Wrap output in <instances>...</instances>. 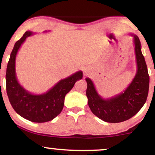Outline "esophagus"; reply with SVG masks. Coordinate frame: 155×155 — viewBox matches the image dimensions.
<instances>
[{
  "label": "esophagus",
  "mask_w": 155,
  "mask_h": 155,
  "mask_svg": "<svg viewBox=\"0 0 155 155\" xmlns=\"http://www.w3.org/2000/svg\"><path fill=\"white\" fill-rule=\"evenodd\" d=\"M84 74H86V75H87L88 74V71L87 70V69H84Z\"/></svg>",
  "instance_id": "1"
}]
</instances>
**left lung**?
<instances>
[{
	"label": "left lung",
	"instance_id": "8db88e82",
	"mask_svg": "<svg viewBox=\"0 0 155 155\" xmlns=\"http://www.w3.org/2000/svg\"><path fill=\"white\" fill-rule=\"evenodd\" d=\"M130 35L133 38L137 71L133 81L123 92L109 98H104L97 92L92 80L86 78L89 107L96 117L104 122L117 123L129 120L143 107L148 96L149 76L141 45L136 35L130 33Z\"/></svg>",
	"mask_w": 155,
	"mask_h": 155
}]
</instances>
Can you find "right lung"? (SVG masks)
<instances>
[{
    "mask_svg": "<svg viewBox=\"0 0 155 155\" xmlns=\"http://www.w3.org/2000/svg\"><path fill=\"white\" fill-rule=\"evenodd\" d=\"M33 33L26 31L15 44L6 68V84L8 100L15 111L23 118L33 122H49L60 114L68 92L78 80L83 77L81 71L61 79L45 93L35 95L26 90L17 79L15 69L16 56L19 48L28 36Z\"/></svg>",
    "mask_w": 155,
    "mask_h": 155,
    "instance_id": "right-lung-1",
    "label": "right lung"
}]
</instances>
